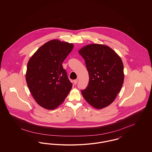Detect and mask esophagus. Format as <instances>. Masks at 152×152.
Listing matches in <instances>:
<instances>
[{
	"label": "esophagus",
	"instance_id": "obj_1",
	"mask_svg": "<svg viewBox=\"0 0 152 152\" xmlns=\"http://www.w3.org/2000/svg\"><path fill=\"white\" fill-rule=\"evenodd\" d=\"M77 81H78L77 79H76L75 80H73V83H74V84H75V85L77 84Z\"/></svg>",
	"mask_w": 152,
	"mask_h": 152
}]
</instances>
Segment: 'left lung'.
Segmentation results:
<instances>
[{
    "label": "left lung",
    "instance_id": "8db88e82",
    "mask_svg": "<svg viewBox=\"0 0 152 152\" xmlns=\"http://www.w3.org/2000/svg\"><path fill=\"white\" fill-rule=\"evenodd\" d=\"M79 53L85 60L89 76L88 86L81 91V94L94 108H104L114 101L123 86L122 60L115 51L104 44H88Z\"/></svg>",
    "mask_w": 152,
    "mask_h": 152
}]
</instances>
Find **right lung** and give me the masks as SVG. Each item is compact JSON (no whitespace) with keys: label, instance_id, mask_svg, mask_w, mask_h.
<instances>
[{"label":"right lung","instance_id":"1","mask_svg":"<svg viewBox=\"0 0 152 152\" xmlns=\"http://www.w3.org/2000/svg\"><path fill=\"white\" fill-rule=\"evenodd\" d=\"M73 48L72 43L53 39L44 44L29 58L27 84L36 102L44 108H58L72 89L62 63Z\"/></svg>","mask_w":152,"mask_h":152}]
</instances>
